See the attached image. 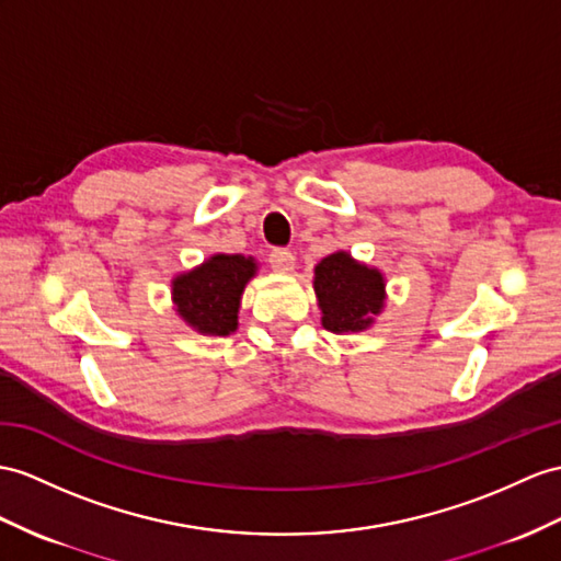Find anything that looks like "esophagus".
I'll use <instances>...</instances> for the list:
<instances>
[{
	"instance_id": "obj_1",
	"label": "esophagus",
	"mask_w": 561,
	"mask_h": 561,
	"mask_svg": "<svg viewBox=\"0 0 561 561\" xmlns=\"http://www.w3.org/2000/svg\"><path fill=\"white\" fill-rule=\"evenodd\" d=\"M268 262H271V268L278 273H290L295 268V256L288 250H273L268 254Z\"/></svg>"
}]
</instances>
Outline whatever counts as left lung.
I'll return each mask as SVG.
<instances>
[{
  "label": "left lung",
  "mask_w": 561,
  "mask_h": 561,
  "mask_svg": "<svg viewBox=\"0 0 561 561\" xmlns=\"http://www.w3.org/2000/svg\"><path fill=\"white\" fill-rule=\"evenodd\" d=\"M313 293L325 331L347 335L371 328L386 309V276L376 266L337 250L313 266Z\"/></svg>",
  "instance_id": "left-lung-1"
}]
</instances>
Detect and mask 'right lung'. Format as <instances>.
I'll list each match as a JSON object with an SVG mask.
<instances>
[{"mask_svg":"<svg viewBox=\"0 0 561 561\" xmlns=\"http://www.w3.org/2000/svg\"><path fill=\"white\" fill-rule=\"evenodd\" d=\"M259 264L244 254H211L195 268L171 278L173 309L193 331L226 337L238 331L242 293Z\"/></svg>","mask_w":561,"mask_h":561,"instance_id":"obj_1","label":"right lung"}]
</instances>
